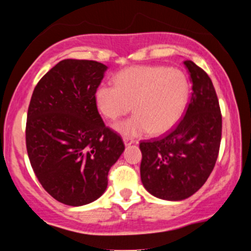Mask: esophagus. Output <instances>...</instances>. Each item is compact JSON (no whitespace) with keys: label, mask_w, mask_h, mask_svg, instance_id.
I'll return each instance as SVG.
<instances>
[{"label":"esophagus","mask_w":251,"mask_h":251,"mask_svg":"<svg viewBox=\"0 0 251 251\" xmlns=\"http://www.w3.org/2000/svg\"><path fill=\"white\" fill-rule=\"evenodd\" d=\"M133 143H134V139H132V138H127V137L124 138V144H125L126 146L131 145V144H133Z\"/></svg>","instance_id":"1"}]
</instances>
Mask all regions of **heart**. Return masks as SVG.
I'll return each instance as SVG.
<instances>
[{
	"label": "heart",
	"instance_id": "heart-1",
	"mask_svg": "<svg viewBox=\"0 0 251 251\" xmlns=\"http://www.w3.org/2000/svg\"><path fill=\"white\" fill-rule=\"evenodd\" d=\"M114 85H100L94 100L109 120L125 116L132 108L134 116L113 126L125 137L165 133L179 122L189 102L188 77L165 66L129 67L117 74Z\"/></svg>",
	"mask_w": 251,
	"mask_h": 251
}]
</instances>
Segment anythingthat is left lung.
<instances>
[{"label":"left lung","mask_w":251,"mask_h":251,"mask_svg":"<svg viewBox=\"0 0 251 251\" xmlns=\"http://www.w3.org/2000/svg\"><path fill=\"white\" fill-rule=\"evenodd\" d=\"M184 66L192 94L183 120L164 137L139 145L144 188L172 201L186 200L203 186L214 170L222 137L220 103L211 79L190 60Z\"/></svg>","instance_id":"left-lung-1"}]
</instances>
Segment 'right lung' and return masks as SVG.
Returning <instances> with one entry per match:
<instances>
[{
  "mask_svg": "<svg viewBox=\"0 0 251 251\" xmlns=\"http://www.w3.org/2000/svg\"><path fill=\"white\" fill-rule=\"evenodd\" d=\"M107 68L91 60H62L31 96L28 157L43 189L66 205L101 197L109 169L125 150L122 138L105 126L94 100Z\"/></svg>",
  "mask_w": 251,
  "mask_h": 251,
  "instance_id": "add662e5",
  "label": "right lung"
}]
</instances>
